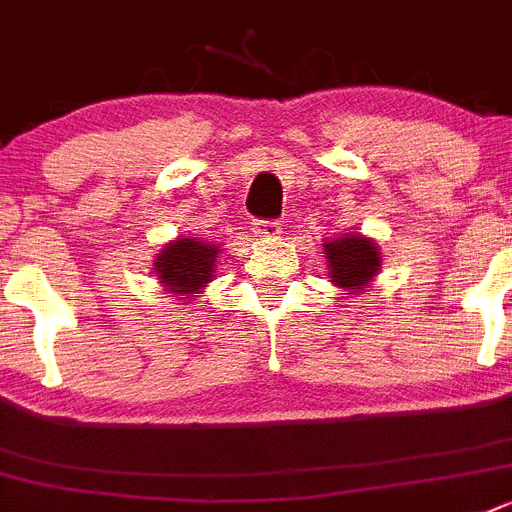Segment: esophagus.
Returning a JSON list of instances; mask_svg holds the SVG:
<instances>
[{
  "label": "esophagus",
  "mask_w": 512,
  "mask_h": 512,
  "mask_svg": "<svg viewBox=\"0 0 512 512\" xmlns=\"http://www.w3.org/2000/svg\"><path fill=\"white\" fill-rule=\"evenodd\" d=\"M253 233L266 241H276L281 236V223L279 221H256L253 223Z\"/></svg>",
  "instance_id": "esophagus-1"
}]
</instances>
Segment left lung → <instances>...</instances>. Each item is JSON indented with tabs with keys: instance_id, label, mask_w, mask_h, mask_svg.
<instances>
[{
	"instance_id": "left-lung-1",
	"label": "left lung",
	"mask_w": 512,
	"mask_h": 512,
	"mask_svg": "<svg viewBox=\"0 0 512 512\" xmlns=\"http://www.w3.org/2000/svg\"><path fill=\"white\" fill-rule=\"evenodd\" d=\"M324 259L334 284L347 291L369 289V281L382 266L377 243L359 233H344L342 238L326 241Z\"/></svg>"
}]
</instances>
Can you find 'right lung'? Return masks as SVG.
<instances>
[{"label":"right lung","mask_w":512,"mask_h":512,"mask_svg":"<svg viewBox=\"0 0 512 512\" xmlns=\"http://www.w3.org/2000/svg\"><path fill=\"white\" fill-rule=\"evenodd\" d=\"M218 251L216 243L198 241V238H175L155 259V274L168 294L180 301L191 299L213 279Z\"/></svg>","instance_id":"add662e5"}]
</instances>
